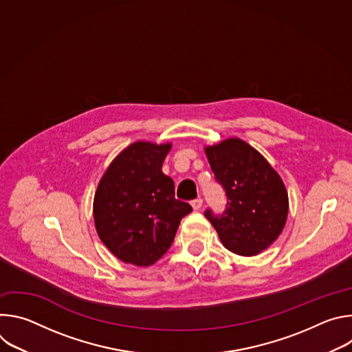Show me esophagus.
Here are the masks:
<instances>
[{"mask_svg": "<svg viewBox=\"0 0 352 352\" xmlns=\"http://www.w3.org/2000/svg\"><path fill=\"white\" fill-rule=\"evenodd\" d=\"M190 205H192L193 210H199L200 208H202V205H204V200L200 199V197H199V199H195V200H192Z\"/></svg>", "mask_w": 352, "mask_h": 352, "instance_id": "esophagus-1", "label": "esophagus"}]
</instances>
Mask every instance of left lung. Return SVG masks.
Masks as SVG:
<instances>
[{"label": "left lung", "mask_w": 352, "mask_h": 352, "mask_svg": "<svg viewBox=\"0 0 352 352\" xmlns=\"http://www.w3.org/2000/svg\"><path fill=\"white\" fill-rule=\"evenodd\" d=\"M212 171L227 193L221 216H205L223 245L241 256H255L281 234L288 216V192L278 173L255 147L228 138L206 146Z\"/></svg>", "instance_id": "1"}]
</instances>
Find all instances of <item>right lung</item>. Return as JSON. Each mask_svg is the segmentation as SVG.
Returning a JSON list of instances; mask_svg holds the SVG:
<instances>
[{
	"label": "right lung",
	"mask_w": 352,
	"mask_h": 352,
	"mask_svg": "<svg viewBox=\"0 0 352 352\" xmlns=\"http://www.w3.org/2000/svg\"><path fill=\"white\" fill-rule=\"evenodd\" d=\"M171 143L139 140L111 162L100 179L93 217L98 238L124 263L147 267L171 246L192 208L175 199L174 181L162 171Z\"/></svg>",
	"instance_id": "obj_1"
}]
</instances>
